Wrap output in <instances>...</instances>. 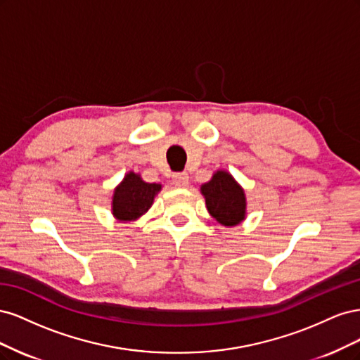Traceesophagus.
<instances>
[{
    "label": "esophagus",
    "instance_id": "34e87169",
    "mask_svg": "<svg viewBox=\"0 0 360 360\" xmlns=\"http://www.w3.org/2000/svg\"><path fill=\"white\" fill-rule=\"evenodd\" d=\"M174 184H176L177 188H186L189 184V176L186 172H177L174 174Z\"/></svg>",
    "mask_w": 360,
    "mask_h": 360
}]
</instances>
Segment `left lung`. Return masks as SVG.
Returning a JSON list of instances; mask_svg holds the SVG:
<instances>
[{
  "label": "left lung",
  "instance_id": "obj_1",
  "mask_svg": "<svg viewBox=\"0 0 360 360\" xmlns=\"http://www.w3.org/2000/svg\"><path fill=\"white\" fill-rule=\"evenodd\" d=\"M200 192L216 222L224 226H236L246 219L245 189L226 169L214 171L212 179L201 184Z\"/></svg>",
  "mask_w": 360,
  "mask_h": 360
}]
</instances>
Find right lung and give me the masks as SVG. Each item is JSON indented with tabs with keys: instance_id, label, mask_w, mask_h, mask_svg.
<instances>
[{
	"instance_id": "1",
	"label": "right lung",
	"mask_w": 360,
	"mask_h": 360,
	"mask_svg": "<svg viewBox=\"0 0 360 360\" xmlns=\"http://www.w3.org/2000/svg\"><path fill=\"white\" fill-rule=\"evenodd\" d=\"M160 183H147L141 174L129 171L114 189L111 212L118 222H134L146 214L160 192Z\"/></svg>"
}]
</instances>
